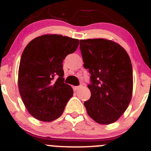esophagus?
<instances>
[{"mask_svg": "<svg viewBox=\"0 0 151 151\" xmlns=\"http://www.w3.org/2000/svg\"><path fill=\"white\" fill-rule=\"evenodd\" d=\"M81 88V86H74L73 87V89H74V91H77L78 89H79Z\"/></svg>", "mask_w": 151, "mask_h": 151, "instance_id": "obj_1", "label": "esophagus"}]
</instances>
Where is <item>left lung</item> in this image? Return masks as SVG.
Here are the masks:
<instances>
[{"instance_id":"obj_1","label":"left lung","mask_w":151,"mask_h":151,"mask_svg":"<svg viewBox=\"0 0 151 151\" xmlns=\"http://www.w3.org/2000/svg\"><path fill=\"white\" fill-rule=\"evenodd\" d=\"M84 67L91 74V97L86 112L99 124L116 121L129 106L133 92V69L126 51L110 40H80Z\"/></svg>"}]
</instances>
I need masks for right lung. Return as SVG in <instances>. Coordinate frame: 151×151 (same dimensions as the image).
Instances as JSON below:
<instances>
[{"mask_svg":"<svg viewBox=\"0 0 151 151\" xmlns=\"http://www.w3.org/2000/svg\"><path fill=\"white\" fill-rule=\"evenodd\" d=\"M79 40L62 35L47 34L31 40L23 50L18 70V89L30 115L50 122L63 113L73 96L71 86L64 83L62 62L73 53Z\"/></svg>","mask_w":151,"mask_h":151,"instance_id":"right-lung-1","label":"right lung"}]
</instances>
